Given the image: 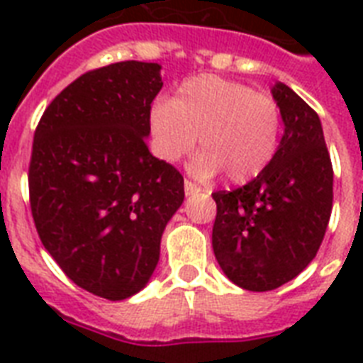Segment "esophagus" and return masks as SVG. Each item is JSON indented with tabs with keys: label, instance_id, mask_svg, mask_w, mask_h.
Segmentation results:
<instances>
[{
	"label": "esophagus",
	"instance_id": "1",
	"mask_svg": "<svg viewBox=\"0 0 363 363\" xmlns=\"http://www.w3.org/2000/svg\"><path fill=\"white\" fill-rule=\"evenodd\" d=\"M199 190H201V188H199L196 182L188 181V179L184 181V194H186V196H194V194H198Z\"/></svg>",
	"mask_w": 363,
	"mask_h": 363
}]
</instances>
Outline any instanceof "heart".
I'll use <instances>...</instances> for the list:
<instances>
[{"mask_svg": "<svg viewBox=\"0 0 363 363\" xmlns=\"http://www.w3.org/2000/svg\"><path fill=\"white\" fill-rule=\"evenodd\" d=\"M154 152L179 162L198 143L203 152L192 171L201 179L224 171L248 182L273 162L281 139V107L267 94L238 81L199 75L179 86L173 101L156 99L148 113Z\"/></svg>", "mask_w": 363, "mask_h": 363, "instance_id": "obj_1", "label": "heart"}]
</instances>
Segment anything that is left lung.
I'll use <instances>...</instances> for the list:
<instances>
[{
	"label": "left lung",
	"instance_id": "1",
	"mask_svg": "<svg viewBox=\"0 0 363 363\" xmlns=\"http://www.w3.org/2000/svg\"><path fill=\"white\" fill-rule=\"evenodd\" d=\"M284 135L269 167L232 192L218 190L213 250L245 290L267 292L315 258L333 205V167L320 118L286 84H275Z\"/></svg>",
	"mask_w": 363,
	"mask_h": 363
}]
</instances>
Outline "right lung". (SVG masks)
<instances>
[{
    "instance_id": "obj_1",
    "label": "right lung",
    "mask_w": 363,
    "mask_h": 363,
    "mask_svg": "<svg viewBox=\"0 0 363 363\" xmlns=\"http://www.w3.org/2000/svg\"><path fill=\"white\" fill-rule=\"evenodd\" d=\"M160 65L86 71L35 128L28 184L43 247L82 290L118 301L148 282L165 224L184 199L177 167L147 145Z\"/></svg>"
}]
</instances>
